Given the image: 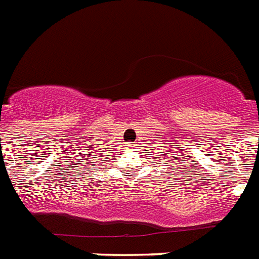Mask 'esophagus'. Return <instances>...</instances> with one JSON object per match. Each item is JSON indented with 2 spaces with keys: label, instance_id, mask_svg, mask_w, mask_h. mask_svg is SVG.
Returning <instances> with one entry per match:
<instances>
[{
  "label": "esophagus",
  "instance_id": "obj_1",
  "mask_svg": "<svg viewBox=\"0 0 259 259\" xmlns=\"http://www.w3.org/2000/svg\"><path fill=\"white\" fill-rule=\"evenodd\" d=\"M130 148H131V144H128V145H127V149H130Z\"/></svg>",
  "mask_w": 259,
  "mask_h": 259
}]
</instances>
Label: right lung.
Returning a JSON list of instances; mask_svg holds the SVG:
<instances>
[{
    "instance_id": "right-lung-1",
    "label": "right lung",
    "mask_w": 259,
    "mask_h": 259,
    "mask_svg": "<svg viewBox=\"0 0 259 259\" xmlns=\"http://www.w3.org/2000/svg\"><path fill=\"white\" fill-rule=\"evenodd\" d=\"M99 157L101 156H98V154H90V156H88V158H92V160H86L88 161V162H83V163H88V165H85L86 167H89V169H88V171H90V170H94L96 169V165H98L99 163Z\"/></svg>"
}]
</instances>
